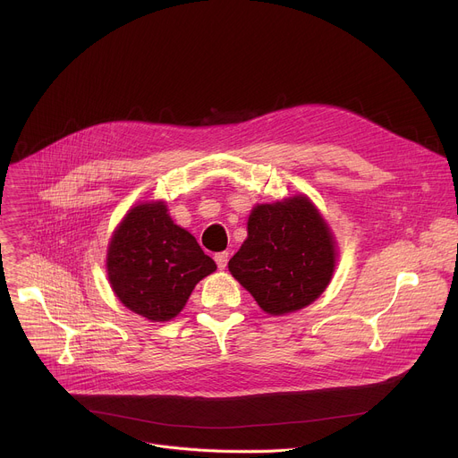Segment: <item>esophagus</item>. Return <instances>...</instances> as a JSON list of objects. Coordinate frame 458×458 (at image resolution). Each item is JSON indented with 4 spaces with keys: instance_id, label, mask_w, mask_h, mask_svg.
Segmentation results:
<instances>
[{
    "instance_id": "esophagus-1",
    "label": "esophagus",
    "mask_w": 458,
    "mask_h": 458,
    "mask_svg": "<svg viewBox=\"0 0 458 458\" xmlns=\"http://www.w3.org/2000/svg\"><path fill=\"white\" fill-rule=\"evenodd\" d=\"M228 251H219V253H216V263H217V268L219 270H225L226 268V265H228Z\"/></svg>"
}]
</instances>
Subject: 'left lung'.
<instances>
[{
	"label": "left lung",
	"mask_w": 458,
	"mask_h": 458,
	"mask_svg": "<svg viewBox=\"0 0 458 458\" xmlns=\"http://www.w3.org/2000/svg\"><path fill=\"white\" fill-rule=\"evenodd\" d=\"M334 267L330 228L306 198L257 205L248 239L228 263L232 276L270 315L311 304L328 286Z\"/></svg>",
	"instance_id": "1"
}]
</instances>
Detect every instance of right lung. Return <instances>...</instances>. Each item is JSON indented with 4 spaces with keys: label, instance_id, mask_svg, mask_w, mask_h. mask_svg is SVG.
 Here are the masks:
<instances>
[{
    "label": "right lung",
    "instance_id": "obj_1",
    "mask_svg": "<svg viewBox=\"0 0 458 458\" xmlns=\"http://www.w3.org/2000/svg\"><path fill=\"white\" fill-rule=\"evenodd\" d=\"M108 279L119 301L148 320H170L191 290L216 272L191 233L174 225L163 203L130 210L108 246Z\"/></svg>",
    "mask_w": 458,
    "mask_h": 458
}]
</instances>
